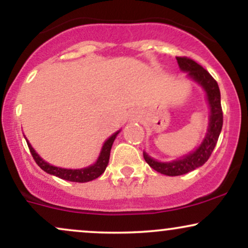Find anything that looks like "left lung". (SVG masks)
Returning a JSON list of instances; mask_svg holds the SVG:
<instances>
[{
	"mask_svg": "<svg viewBox=\"0 0 248 248\" xmlns=\"http://www.w3.org/2000/svg\"><path fill=\"white\" fill-rule=\"evenodd\" d=\"M179 69L187 72V76L197 81L206 92L210 105V122L207 133L202 144L195 152L172 162H157L143 153L144 160L154 170L167 176H179L203 166L209 160L217 144L219 134L223 127V109L220 104V91L217 81L203 66L187 57H176Z\"/></svg>",
	"mask_w": 248,
	"mask_h": 248,
	"instance_id": "obj_1",
	"label": "left lung"
}]
</instances>
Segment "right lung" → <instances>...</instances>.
Segmentation results:
<instances>
[{
	"label": "right lung",
	"mask_w": 248,
	"mask_h": 248,
	"mask_svg": "<svg viewBox=\"0 0 248 248\" xmlns=\"http://www.w3.org/2000/svg\"><path fill=\"white\" fill-rule=\"evenodd\" d=\"M119 132L113 134L108 140L105 142L104 146H102V149L100 152V155H99V158L93 166H90L87 168H82V169H64V168H59L51 166V164L45 162L41 156L37 154L33 148L31 147L29 141L27 140L28 147H29L31 155H32L33 160L37 164H38L41 169L44 170L45 172L50 173V175L57 176V177L65 179V181L70 182H78V183H85V182L93 181V179L98 178L99 176L104 173L105 170H106V167L108 164V161H109V155H110V149H112L113 142H114L116 135H118Z\"/></svg>",
	"instance_id": "1"
}]
</instances>
